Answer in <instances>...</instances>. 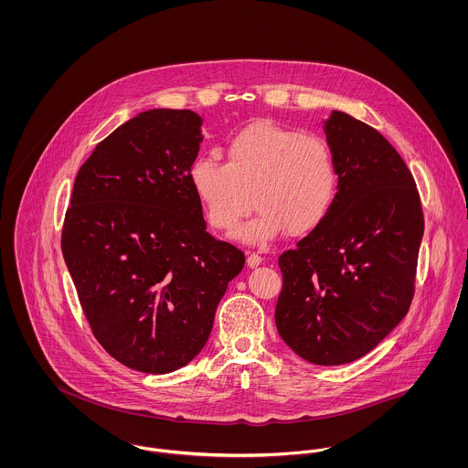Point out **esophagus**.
<instances>
[{"label": "esophagus", "instance_id": "34e87169", "mask_svg": "<svg viewBox=\"0 0 468 468\" xmlns=\"http://www.w3.org/2000/svg\"><path fill=\"white\" fill-rule=\"evenodd\" d=\"M261 261H263V258H261L260 254H256V252H250V254H248V265H250L251 269L258 267Z\"/></svg>", "mask_w": 468, "mask_h": 468}]
</instances>
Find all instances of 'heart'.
I'll use <instances>...</instances> for the list:
<instances>
[{"label":"heart","instance_id":"b5f03b06","mask_svg":"<svg viewBox=\"0 0 468 468\" xmlns=\"http://www.w3.org/2000/svg\"><path fill=\"white\" fill-rule=\"evenodd\" d=\"M224 160L196 158L188 181L220 231H231L250 212L252 194L258 210L235 233L246 244H267L287 229L306 235L333 210L338 167L321 137L260 121L228 139Z\"/></svg>","mask_w":468,"mask_h":468}]
</instances>
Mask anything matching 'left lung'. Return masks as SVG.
I'll return each mask as SVG.
<instances>
[{"instance_id": "left-lung-1", "label": "left lung", "mask_w": 468, "mask_h": 468, "mask_svg": "<svg viewBox=\"0 0 468 468\" xmlns=\"http://www.w3.org/2000/svg\"><path fill=\"white\" fill-rule=\"evenodd\" d=\"M324 133L338 196L323 224L280 256L276 327L315 365L351 363L404 319L424 217L413 176L378 130L333 110Z\"/></svg>"}]
</instances>
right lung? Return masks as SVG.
Returning <instances> with one entry per match:
<instances>
[{"mask_svg": "<svg viewBox=\"0 0 468 468\" xmlns=\"http://www.w3.org/2000/svg\"><path fill=\"white\" fill-rule=\"evenodd\" d=\"M203 119L153 108L80 167L62 252L94 336L122 365L167 374L205 347L246 256L207 231L188 171Z\"/></svg>", "mask_w": 468, "mask_h": 468, "instance_id": "1", "label": "right lung"}]
</instances>
